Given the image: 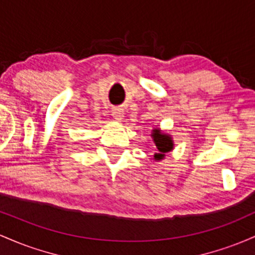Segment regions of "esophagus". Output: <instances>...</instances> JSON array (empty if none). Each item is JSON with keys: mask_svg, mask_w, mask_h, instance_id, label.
Wrapping results in <instances>:
<instances>
[{"mask_svg": "<svg viewBox=\"0 0 255 255\" xmlns=\"http://www.w3.org/2000/svg\"><path fill=\"white\" fill-rule=\"evenodd\" d=\"M112 116L114 119L120 122V120L123 119V117H124V112H123V110H120V108H114L112 111Z\"/></svg>", "mask_w": 255, "mask_h": 255, "instance_id": "34e87169", "label": "esophagus"}]
</instances>
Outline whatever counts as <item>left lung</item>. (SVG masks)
Listing matches in <instances>:
<instances>
[{"label": "left lung", "instance_id": "left-lung-1", "mask_svg": "<svg viewBox=\"0 0 255 255\" xmlns=\"http://www.w3.org/2000/svg\"><path fill=\"white\" fill-rule=\"evenodd\" d=\"M151 137H153V141L155 143L156 149H158V153L154 154V159L162 160L165 158L166 153L173 149L172 138H171L170 135H166V133L162 132L160 128H154Z\"/></svg>", "mask_w": 255, "mask_h": 255}]
</instances>
